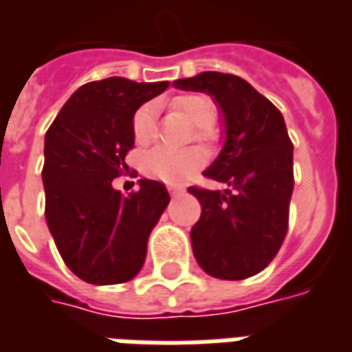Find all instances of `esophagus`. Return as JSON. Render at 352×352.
Returning <instances> with one entry per match:
<instances>
[{"label":"esophagus","instance_id":"obj_1","mask_svg":"<svg viewBox=\"0 0 352 352\" xmlns=\"http://www.w3.org/2000/svg\"><path fill=\"white\" fill-rule=\"evenodd\" d=\"M169 190V194H171V196H173V198H177V196H181V194H183V188H179V186H169L168 188Z\"/></svg>","mask_w":352,"mask_h":352}]
</instances>
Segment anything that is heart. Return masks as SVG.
I'll return each mask as SVG.
<instances>
[{"mask_svg": "<svg viewBox=\"0 0 352 352\" xmlns=\"http://www.w3.org/2000/svg\"><path fill=\"white\" fill-rule=\"evenodd\" d=\"M177 105L183 109L184 115L198 128H209L217 118L214 103L206 96H184L177 101ZM154 128H156V105L145 103L135 111L131 120L133 138L139 145H145L154 138ZM201 164H204V154L196 148L177 151L162 145L146 154L143 160V169L146 175L158 179L162 183L179 184L194 175Z\"/></svg>", "mask_w": 352, "mask_h": 352, "instance_id": "heart-1", "label": "heart"}]
</instances>
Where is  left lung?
Here are the masks:
<instances>
[{
  "label": "left lung",
  "instance_id": "left-lung-1",
  "mask_svg": "<svg viewBox=\"0 0 352 352\" xmlns=\"http://www.w3.org/2000/svg\"><path fill=\"white\" fill-rule=\"evenodd\" d=\"M173 87L211 96L224 124V145L204 175L228 188H188L201 204L190 230L194 256L211 277L247 279L275 258L287 236L294 173L285 118L236 75L204 72Z\"/></svg>",
  "mask_w": 352,
  "mask_h": 352
}]
</instances>
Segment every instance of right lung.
<instances>
[{
    "mask_svg": "<svg viewBox=\"0 0 352 352\" xmlns=\"http://www.w3.org/2000/svg\"><path fill=\"white\" fill-rule=\"evenodd\" d=\"M168 87L124 77L82 85L45 135L47 226L65 265L87 283H126L145 264L169 194L158 181L141 179L138 192L122 196L113 179L133 146L135 111Z\"/></svg>",
    "mask_w": 352,
    "mask_h": 352,
    "instance_id": "obj_1",
    "label": "right lung"
}]
</instances>
